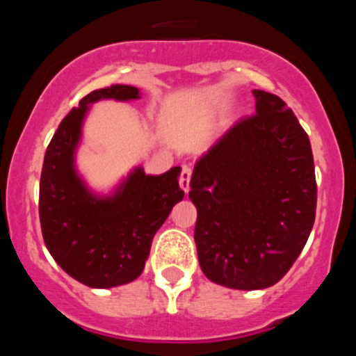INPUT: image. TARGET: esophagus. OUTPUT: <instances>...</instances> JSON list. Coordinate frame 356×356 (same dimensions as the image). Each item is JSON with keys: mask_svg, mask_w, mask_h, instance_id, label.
<instances>
[{"mask_svg": "<svg viewBox=\"0 0 356 356\" xmlns=\"http://www.w3.org/2000/svg\"><path fill=\"white\" fill-rule=\"evenodd\" d=\"M191 176H193V169H191V165L184 163L180 171V187L185 193H188V188H191Z\"/></svg>", "mask_w": 356, "mask_h": 356, "instance_id": "esophagus-1", "label": "esophagus"}]
</instances>
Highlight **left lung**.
<instances>
[{
    "label": "left lung",
    "instance_id": "left-lung-1",
    "mask_svg": "<svg viewBox=\"0 0 356 356\" xmlns=\"http://www.w3.org/2000/svg\"><path fill=\"white\" fill-rule=\"evenodd\" d=\"M257 114L235 122L194 165V241L213 284L267 289L300 257L316 219L317 184L307 131L287 103L253 90Z\"/></svg>",
    "mask_w": 356,
    "mask_h": 356
}]
</instances>
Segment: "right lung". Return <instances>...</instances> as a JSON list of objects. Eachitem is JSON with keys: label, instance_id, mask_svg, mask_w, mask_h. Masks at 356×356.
<instances>
[{"label": "right lung", "instance_id": "obj_1", "mask_svg": "<svg viewBox=\"0 0 356 356\" xmlns=\"http://www.w3.org/2000/svg\"><path fill=\"white\" fill-rule=\"evenodd\" d=\"M114 97L137 99L131 85H110L81 97L62 119L44 155L39 188L40 229L55 262L80 284L110 289L143 273L151 241L184 191L180 168L160 176L135 169L118 193L96 197L74 171V149L90 103Z\"/></svg>", "mask_w": 356, "mask_h": 356}]
</instances>
